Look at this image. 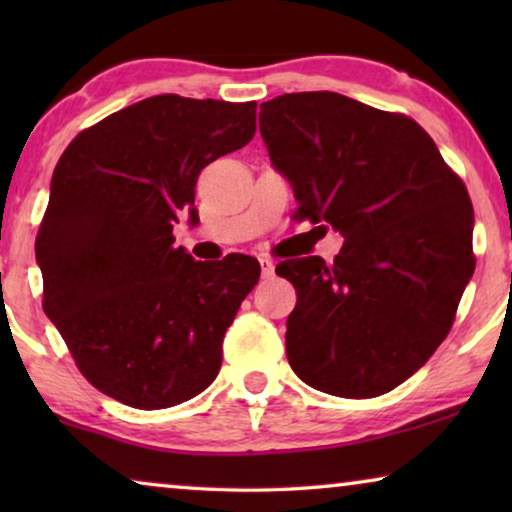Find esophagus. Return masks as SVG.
<instances>
[{
    "mask_svg": "<svg viewBox=\"0 0 512 512\" xmlns=\"http://www.w3.org/2000/svg\"><path fill=\"white\" fill-rule=\"evenodd\" d=\"M261 275L263 279H270L275 275V263H272L270 258H261Z\"/></svg>",
    "mask_w": 512,
    "mask_h": 512,
    "instance_id": "34e87169",
    "label": "esophagus"
}]
</instances>
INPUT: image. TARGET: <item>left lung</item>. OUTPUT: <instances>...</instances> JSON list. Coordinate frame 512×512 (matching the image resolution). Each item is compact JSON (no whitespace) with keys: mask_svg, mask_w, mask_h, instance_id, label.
I'll list each match as a JSON object with an SVG mask.
<instances>
[{"mask_svg":"<svg viewBox=\"0 0 512 512\" xmlns=\"http://www.w3.org/2000/svg\"><path fill=\"white\" fill-rule=\"evenodd\" d=\"M258 123L296 219L345 237L333 265H277L298 293L286 321L293 373L333 396L387 394L445 340L473 277L466 186L412 118L340 93L279 95Z\"/></svg>","mask_w":512,"mask_h":512,"instance_id":"left-lung-1","label":"left lung"}]
</instances>
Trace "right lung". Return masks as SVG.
I'll list each match as a JSON object with an SVG mask.
<instances>
[{
  "mask_svg": "<svg viewBox=\"0 0 512 512\" xmlns=\"http://www.w3.org/2000/svg\"><path fill=\"white\" fill-rule=\"evenodd\" d=\"M256 102L156 95L72 139L37 235L44 312L83 377L130 408H172L216 380L256 258L195 261L179 214L212 160L249 144Z\"/></svg>",
  "mask_w": 512,
  "mask_h": 512,
  "instance_id": "1",
  "label": "right lung"
}]
</instances>
